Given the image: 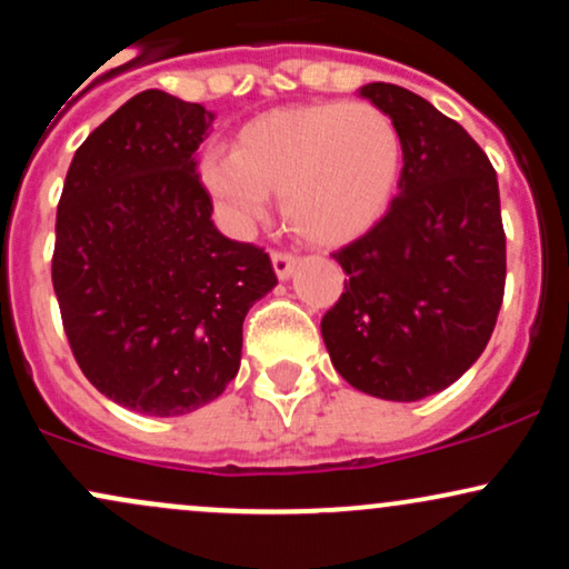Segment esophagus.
Here are the masks:
<instances>
[{
  "mask_svg": "<svg viewBox=\"0 0 569 569\" xmlns=\"http://www.w3.org/2000/svg\"><path fill=\"white\" fill-rule=\"evenodd\" d=\"M297 264L299 257H293V253L272 251V267H276V276L280 280H289L293 276V270H297Z\"/></svg>",
  "mask_w": 569,
  "mask_h": 569,
  "instance_id": "34e87169",
  "label": "esophagus"
}]
</instances>
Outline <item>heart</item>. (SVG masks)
<instances>
[{
    "mask_svg": "<svg viewBox=\"0 0 569 569\" xmlns=\"http://www.w3.org/2000/svg\"><path fill=\"white\" fill-rule=\"evenodd\" d=\"M403 143L375 103L321 101L272 109L240 128L234 149L200 160V184L234 230L280 194V213L307 243L342 246L369 232L393 200Z\"/></svg>",
    "mask_w": 569,
    "mask_h": 569,
    "instance_id": "b5f03b06",
    "label": "heart"
}]
</instances>
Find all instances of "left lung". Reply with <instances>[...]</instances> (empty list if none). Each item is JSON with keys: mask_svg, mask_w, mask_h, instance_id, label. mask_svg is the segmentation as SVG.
I'll list each match as a JSON object with an SVG mask.
<instances>
[{"mask_svg": "<svg viewBox=\"0 0 569 569\" xmlns=\"http://www.w3.org/2000/svg\"><path fill=\"white\" fill-rule=\"evenodd\" d=\"M403 143L388 213L335 259L345 291L321 321L331 363L356 390L420 401L487 348L506 289L498 176L460 122L390 82L358 90Z\"/></svg>", "mask_w": 569, "mask_h": 569, "instance_id": "left-lung-1", "label": "left lung"}]
</instances>
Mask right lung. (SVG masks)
<instances>
[{
    "instance_id": "right-lung-1",
    "label": "right lung",
    "mask_w": 569,
    "mask_h": 569,
    "mask_svg": "<svg viewBox=\"0 0 569 569\" xmlns=\"http://www.w3.org/2000/svg\"><path fill=\"white\" fill-rule=\"evenodd\" d=\"M213 114L143 90L74 152L56 217L53 289L82 375L139 415L224 393L243 321L278 286L262 248L224 238L200 184Z\"/></svg>"
}]
</instances>
